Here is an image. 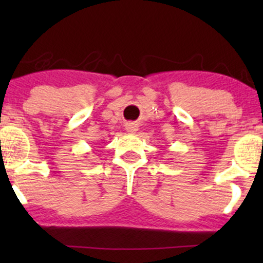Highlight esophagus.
<instances>
[{
	"label": "esophagus",
	"mask_w": 263,
	"mask_h": 263,
	"mask_svg": "<svg viewBox=\"0 0 263 263\" xmlns=\"http://www.w3.org/2000/svg\"><path fill=\"white\" fill-rule=\"evenodd\" d=\"M126 131L128 134H136V131H138V126L135 125V123H127L126 125Z\"/></svg>",
	"instance_id": "34e87169"
}]
</instances>
